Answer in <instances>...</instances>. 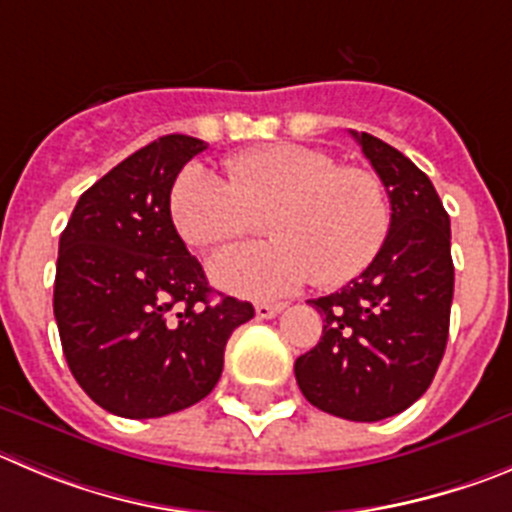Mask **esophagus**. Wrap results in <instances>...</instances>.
I'll return each mask as SVG.
<instances>
[{"label":"esophagus","instance_id":"esophagus-1","mask_svg":"<svg viewBox=\"0 0 512 512\" xmlns=\"http://www.w3.org/2000/svg\"><path fill=\"white\" fill-rule=\"evenodd\" d=\"M283 308L285 305H280V303H257L255 315L257 318H262V321H267V318H275V315H278Z\"/></svg>","mask_w":512,"mask_h":512}]
</instances>
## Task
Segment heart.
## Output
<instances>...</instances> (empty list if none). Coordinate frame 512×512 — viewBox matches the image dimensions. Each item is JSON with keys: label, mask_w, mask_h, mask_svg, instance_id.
<instances>
[{"label": "heart", "mask_w": 512, "mask_h": 512, "mask_svg": "<svg viewBox=\"0 0 512 512\" xmlns=\"http://www.w3.org/2000/svg\"><path fill=\"white\" fill-rule=\"evenodd\" d=\"M227 181L186 166L171 186L169 214L186 245L217 250L252 234L267 217V245L209 262L214 283L242 298L272 300L313 280L336 288L379 255L391 207L379 176L338 166L321 148L272 143L224 161Z\"/></svg>", "instance_id": "obj_1"}]
</instances>
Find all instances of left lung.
I'll list each match as a JSON object with an SVG mask.
<instances>
[{"mask_svg":"<svg viewBox=\"0 0 512 512\" xmlns=\"http://www.w3.org/2000/svg\"><path fill=\"white\" fill-rule=\"evenodd\" d=\"M386 186L391 224L379 255L358 278L308 300L323 336L295 361V379L313 407L379 422L412 407L444 356L455 293L450 217L429 176L371 133H356Z\"/></svg>","mask_w":512,"mask_h":512,"instance_id":"obj_1","label":"left lung"}]
</instances>
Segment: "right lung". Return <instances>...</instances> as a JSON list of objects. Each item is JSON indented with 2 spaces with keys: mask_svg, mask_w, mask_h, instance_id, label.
<instances>
[{
  "mask_svg": "<svg viewBox=\"0 0 512 512\" xmlns=\"http://www.w3.org/2000/svg\"><path fill=\"white\" fill-rule=\"evenodd\" d=\"M199 138L161 136L138 148L78 199L60 234L55 308L75 381L105 412L156 419L217 386L224 346L255 315L212 288L169 214L171 186Z\"/></svg>",
  "mask_w": 512,
  "mask_h": 512,
  "instance_id": "add662e5",
  "label": "right lung"
}]
</instances>
